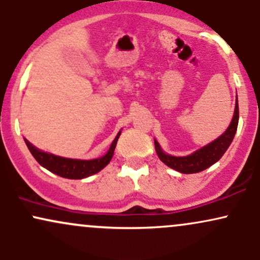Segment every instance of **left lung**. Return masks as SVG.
<instances>
[{
  "mask_svg": "<svg viewBox=\"0 0 260 260\" xmlns=\"http://www.w3.org/2000/svg\"><path fill=\"white\" fill-rule=\"evenodd\" d=\"M238 124V103L236 99L235 113L234 118H232L231 124H230L226 132L221 137L211 142L207 147L199 149L196 153L188 156H171L161 150L159 143L155 140V150H156L157 156L162 161L165 165L169 168L176 170V171L182 172V174H196V172H201L203 170L208 169L213 164H215L217 160L221 159V156L228 150V148L231 144L232 139H234L236 131H237Z\"/></svg>",
  "mask_w": 260,
  "mask_h": 260,
  "instance_id": "8db88e82",
  "label": "left lung"
}]
</instances>
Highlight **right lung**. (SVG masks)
I'll list each match as a JSON object with an SVG mask.
<instances>
[{
	"instance_id": "right-lung-1",
	"label": "right lung",
	"mask_w": 260,
	"mask_h": 260,
	"mask_svg": "<svg viewBox=\"0 0 260 260\" xmlns=\"http://www.w3.org/2000/svg\"><path fill=\"white\" fill-rule=\"evenodd\" d=\"M120 134L121 132H118L117 136H116L107 154L104 155L103 157L94 160H74L56 156V155L44 153V151L39 150L34 145H31L28 140H24L31 155L43 168L47 169L49 171L53 172V174L61 176V177L71 178V180H80V178H85L88 176L96 174V172L103 170L110 162V160L112 159L113 150H115L116 144H117V140L120 138Z\"/></svg>"
}]
</instances>
